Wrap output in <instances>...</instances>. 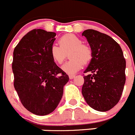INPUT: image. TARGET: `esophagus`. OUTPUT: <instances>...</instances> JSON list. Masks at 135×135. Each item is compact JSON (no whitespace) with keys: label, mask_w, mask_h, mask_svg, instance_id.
Wrapping results in <instances>:
<instances>
[{"label":"esophagus","mask_w":135,"mask_h":135,"mask_svg":"<svg viewBox=\"0 0 135 135\" xmlns=\"http://www.w3.org/2000/svg\"><path fill=\"white\" fill-rule=\"evenodd\" d=\"M75 76H76V75H72V74H70L69 75V78H70V79H74V78H75Z\"/></svg>","instance_id":"1"}]
</instances>
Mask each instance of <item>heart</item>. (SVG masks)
Instances as JSON below:
<instances>
[{
  "mask_svg": "<svg viewBox=\"0 0 135 135\" xmlns=\"http://www.w3.org/2000/svg\"><path fill=\"white\" fill-rule=\"evenodd\" d=\"M59 46L52 45L49 49L51 59L57 64H61L67 54L70 58L62 65V70L68 74H74L92 59V50L89 46L82 44V41L74 34H66L58 40Z\"/></svg>",
  "mask_w": 135,
  "mask_h": 135,
  "instance_id": "heart-1",
  "label": "heart"
}]
</instances>
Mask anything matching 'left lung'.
<instances>
[{"instance_id":"8db88e82","label":"left lung","mask_w":135,"mask_h":135,"mask_svg":"<svg viewBox=\"0 0 135 135\" xmlns=\"http://www.w3.org/2000/svg\"><path fill=\"white\" fill-rule=\"evenodd\" d=\"M92 50V59L84 73L82 93L93 109L106 112L120 101L126 81V60L120 45L105 34L84 30Z\"/></svg>"}]
</instances>
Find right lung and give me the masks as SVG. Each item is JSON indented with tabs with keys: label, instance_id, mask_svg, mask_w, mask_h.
I'll return each instance as SVG.
<instances>
[{
	"label": "right lung",
	"instance_id": "add662e5",
	"mask_svg": "<svg viewBox=\"0 0 135 135\" xmlns=\"http://www.w3.org/2000/svg\"><path fill=\"white\" fill-rule=\"evenodd\" d=\"M56 34L31 30L13 51L14 87L26 109L38 115L53 112L60 102L69 76L51 59L49 49Z\"/></svg>",
	"mask_w": 135,
	"mask_h": 135
}]
</instances>
